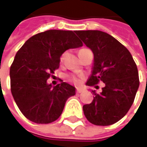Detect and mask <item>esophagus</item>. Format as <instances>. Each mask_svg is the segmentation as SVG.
<instances>
[{"label": "esophagus", "mask_w": 147, "mask_h": 147, "mask_svg": "<svg viewBox=\"0 0 147 147\" xmlns=\"http://www.w3.org/2000/svg\"><path fill=\"white\" fill-rule=\"evenodd\" d=\"M82 92H83V90H82L81 88H77V89H76V92H77V93H81Z\"/></svg>", "instance_id": "esophagus-1"}]
</instances>
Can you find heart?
Listing matches in <instances>:
<instances>
[{
	"mask_svg": "<svg viewBox=\"0 0 147 147\" xmlns=\"http://www.w3.org/2000/svg\"><path fill=\"white\" fill-rule=\"evenodd\" d=\"M85 50H88V49H86V48H83L81 49L79 52H80V51H85ZM73 80H74V81L75 82H76V83H79V80L78 79H76V78H73Z\"/></svg>",
	"mask_w": 147,
	"mask_h": 147,
	"instance_id": "heart-1",
	"label": "heart"
}]
</instances>
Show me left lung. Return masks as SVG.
I'll use <instances>...</instances> for the list:
<instances>
[{"label": "left lung", "mask_w": 147, "mask_h": 147, "mask_svg": "<svg viewBox=\"0 0 147 147\" xmlns=\"http://www.w3.org/2000/svg\"><path fill=\"white\" fill-rule=\"evenodd\" d=\"M76 34L94 55L88 86L103 82L100 93L83 106L88 121L96 125H110L128 113L139 87L137 65L130 52L113 36L100 30H77Z\"/></svg>", "instance_id": "obj_1"}]
</instances>
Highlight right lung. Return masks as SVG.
Returning a JSON list of instances; mask_svg holds the SVG:
<instances>
[{"label":"right lung","mask_w":147,"mask_h":147,"mask_svg":"<svg viewBox=\"0 0 147 147\" xmlns=\"http://www.w3.org/2000/svg\"><path fill=\"white\" fill-rule=\"evenodd\" d=\"M82 46L75 31L50 30L32 36L17 52L9 71L11 92L27 119L48 124L60 117L76 88L66 82L53 87L47 79L59 68L63 52Z\"/></svg>","instance_id":"right-lung-1"}]
</instances>
